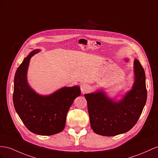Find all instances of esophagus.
Listing matches in <instances>:
<instances>
[{
	"label": "esophagus",
	"instance_id": "obj_1",
	"mask_svg": "<svg viewBox=\"0 0 158 158\" xmlns=\"http://www.w3.org/2000/svg\"><path fill=\"white\" fill-rule=\"evenodd\" d=\"M89 89H90V86L86 83H83L81 85V92L83 93V94L84 93L87 92L89 90Z\"/></svg>",
	"mask_w": 158,
	"mask_h": 158
}]
</instances>
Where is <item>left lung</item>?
<instances>
[{
    "instance_id": "8db88e82",
    "label": "left lung",
    "mask_w": 158,
    "mask_h": 158,
    "mask_svg": "<svg viewBox=\"0 0 158 158\" xmlns=\"http://www.w3.org/2000/svg\"><path fill=\"white\" fill-rule=\"evenodd\" d=\"M134 83L119 100L110 98L102 90L85 94L91 127L97 134L115 136L134 126L147 100L145 75L139 61L133 62Z\"/></svg>"
}]
</instances>
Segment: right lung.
Segmentation results:
<instances>
[{
    "label": "right lung",
    "mask_w": 158,
    "mask_h": 158,
    "mask_svg": "<svg viewBox=\"0 0 158 158\" xmlns=\"http://www.w3.org/2000/svg\"><path fill=\"white\" fill-rule=\"evenodd\" d=\"M40 52L35 49L24 59L15 75L13 103L15 110L27 128L40 135L62 131L67 112L73 101L81 95L80 87H64L52 94L43 95L29 85L27 71L32 56Z\"/></svg>",
    "instance_id": "1"
}]
</instances>
